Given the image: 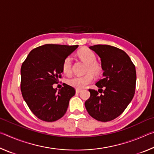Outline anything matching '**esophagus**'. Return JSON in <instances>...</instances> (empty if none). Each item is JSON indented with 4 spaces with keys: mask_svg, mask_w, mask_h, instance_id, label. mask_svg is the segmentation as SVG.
<instances>
[{
    "mask_svg": "<svg viewBox=\"0 0 154 154\" xmlns=\"http://www.w3.org/2000/svg\"><path fill=\"white\" fill-rule=\"evenodd\" d=\"M82 92V90H79V89H76V93H79Z\"/></svg>",
    "mask_w": 154,
    "mask_h": 154,
    "instance_id": "esophagus-1",
    "label": "esophagus"
}]
</instances>
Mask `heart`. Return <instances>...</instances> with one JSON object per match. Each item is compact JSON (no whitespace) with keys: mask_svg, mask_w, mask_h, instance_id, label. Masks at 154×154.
Here are the masks:
<instances>
[{"mask_svg":"<svg viewBox=\"0 0 154 154\" xmlns=\"http://www.w3.org/2000/svg\"><path fill=\"white\" fill-rule=\"evenodd\" d=\"M77 56L81 60L87 64L83 76H75L67 80V83L76 89H83L92 82L93 75L98 76L103 71V66L100 63L96 60L95 54L88 48H82L77 51ZM62 72L65 75H70L72 71V60L70 56L66 57L62 64Z\"/></svg>","mask_w":154,"mask_h":154,"instance_id":"heart-1","label":"heart"}]
</instances>
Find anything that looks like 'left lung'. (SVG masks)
Listing matches in <instances>:
<instances>
[{
  "label": "left lung",
  "mask_w": 154,
  "mask_h": 154,
  "mask_svg": "<svg viewBox=\"0 0 154 154\" xmlns=\"http://www.w3.org/2000/svg\"><path fill=\"white\" fill-rule=\"evenodd\" d=\"M101 60L103 78L96 83L98 91L89 89L90 97L85 106L98 121L113 120L123 113L134 97L137 74L135 66L124 51L108 45L90 47Z\"/></svg>",
  "instance_id": "obj_1"
}]
</instances>
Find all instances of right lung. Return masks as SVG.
Instances as JSON below:
<instances>
[{"label": "right lung", "instance_id": "add662e5", "mask_svg": "<svg viewBox=\"0 0 154 154\" xmlns=\"http://www.w3.org/2000/svg\"><path fill=\"white\" fill-rule=\"evenodd\" d=\"M78 45L46 44L33 49L21 67V92L30 111L41 120L51 122L66 113L75 90L64 83L53 88L62 78L64 60Z\"/></svg>", "mask_w": 154, "mask_h": 154}]
</instances>
